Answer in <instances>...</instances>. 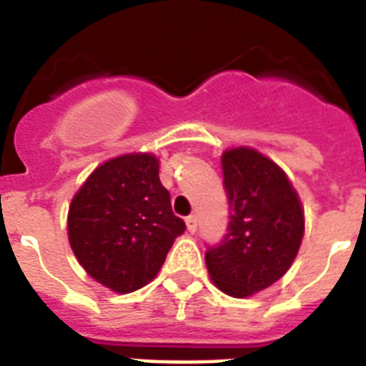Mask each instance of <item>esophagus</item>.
I'll return each instance as SVG.
<instances>
[{
  "instance_id": "34e87169",
  "label": "esophagus",
  "mask_w": 366,
  "mask_h": 366,
  "mask_svg": "<svg viewBox=\"0 0 366 366\" xmlns=\"http://www.w3.org/2000/svg\"><path fill=\"white\" fill-rule=\"evenodd\" d=\"M187 229H189V233H194L197 231V215H189L185 219Z\"/></svg>"
}]
</instances>
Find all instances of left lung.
Here are the masks:
<instances>
[{"label":"left lung","instance_id":"1","mask_svg":"<svg viewBox=\"0 0 366 366\" xmlns=\"http://www.w3.org/2000/svg\"><path fill=\"white\" fill-rule=\"evenodd\" d=\"M227 234L208 246L214 285L233 298L265 290L290 269L304 239V209L282 169L254 149L223 152Z\"/></svg>","mask_w":366,"mask_h":366}]
</instances>
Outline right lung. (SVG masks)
<instances>
[{"mask_svg": "<svg viewBox=\"0 0 366 366\" xmlns=\"http://www.w3.org/2000/svg\"><path fill=\"white\" fill-rule=\"evenodd\" d=\"M154 154L99 166L72 198L68 240L87 273L118 294L149 285L185 223L174 215Z\"/></svg>", "mask_w": 366, "mask_h": 366, "instance_id": "1", "label": "right lung"}]
</instances>
